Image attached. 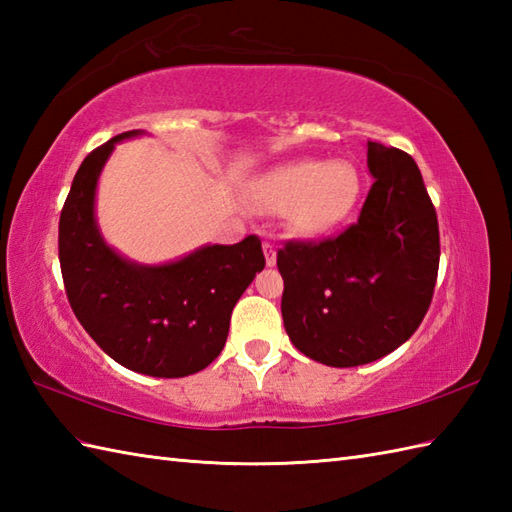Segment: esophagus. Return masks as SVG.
Masks as SVG:
<instances>
[{
  "instance_id": "obj_1",
  "label": "esophagus",
  "mask_w": 512,
  "mask_h": 512,
  "mask_svg": "<svg viewBox=\"0 0 512 512\" xmlns=\"http://www.w3.org/2000/svg\"><path fill=\"white\" fill-rule=\"evenodd\" d=\"M264 253H266V264H268V266H275V264H277L275 246L270 244V242H264Z\"/></svg>"
}]
</instances>
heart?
I'll return each mask as SVG.
<instances>
[{"label": "heart", "instance_id": "heart-1", "mask_svg": "<svg viewBox=\"0 0 512 512\" xmlns=\"http://www.w3.org/2000/svg\"><path fill=\"white\" fill-rule=\"evenodd\" d=\"M361 178L352 162L303 158L264 173L257 182L259 200L270 211H288L290 228L301 237H317L339 226L354 211Z\"/></svg>", "mask_w": 512, "mask_h": 512}]
</instances>
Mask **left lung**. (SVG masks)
Masks as SVG:
<instances>
[{
    "label": "left lung",
    "mask_w": 512,
    "mask_h": 512,
    "mask_svg": "<svg viewBox=\"0 0 512 512\" xmlns=\"http://www.w3.org/2000/svg\"><path fill=\"white\" fill-rule=\"evenodd\" d=\"M367 169L374 184L356 224L277 253L290 341L330 367L394 352L418 330L436 288L438 217L418 165L405 151L367 143Z\"/></svg>",
    "instance_id": "obj_1"
}]
</instances>
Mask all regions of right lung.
<instances>
[{"mask_svg":"<svg viewBox=\"0 0 512 512\" xmlns=\"http://www.w3.org/2000/svg\"><path fill=\"white\" fill-rule=\"evenodd\" d=\"M118 134L81 162L59 220V262L68 301L92 339L116 363L156 378H182L224 350L231 312L266 259L259 237L206 244L165 264L118 253L96 222V187Z\"/></svg>","mask_w":512,"mask_h":512,"instance_id":"1","label":"right lung"}]
</instances>
